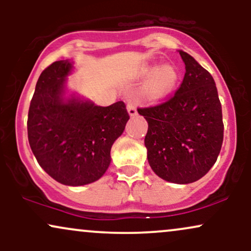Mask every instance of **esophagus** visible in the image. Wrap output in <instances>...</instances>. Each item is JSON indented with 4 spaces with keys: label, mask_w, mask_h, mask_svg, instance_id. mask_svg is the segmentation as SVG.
Returning <instances> with one entry per match:
<instances>
[{
    "label": "esophagus",
    "mask_w": 251,
    "mask_h": 251,
    "mask_svg": "<svg viewBox=\"0 0 251 251\" xmlns=\"http://www.w3.org/2000/svg\"><path fill=\"white\" fill-rule=\"evenodd\" d=\"M127 112H128V114L131 117H134V116H137V114H138L137 106H135L134 100H132V99L127 100Z\"/></svg>",
    "instance_id": "obj_1"
}]
</instances>
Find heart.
Wrapping results in <instances>:
<instances>
[{"mask_svg": "<svg viewBox=\"0 0 251 251\" xmlns=\"http://www.w3.org/2000/svg\"><path fill=\"white\" fill-rule=\"evenodd\" d=\"M143 76H151L146 93L151 99H160L174 89L178 81V72L175 66L164 65L158 68L155 65H149L142 68Z\"/></svg>", "mask_w": 251, "mask_h": 251, "instance_id": "1", "label": "heart"}]
</instances>
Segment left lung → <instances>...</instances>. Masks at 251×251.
I'll list each match as a JSON object with an SVG mask.
<instances>
[{"label": "left lung", "mask_w": 251, "mask_h": 251, "mask_svg": "<svg viewBox=\"0 0 251 251\" xmlns=\"http://www.w3.org/2000/svg\"><path fill=\"white\" fill-rule=\"evenodd\" d=\"M185 75L175 96L138 108L149 124L148 160L158 177L176 184L201 179L217 160L223 143L222 106L215 80L191 55L179 50Z\"/></svg>", "instance_id": "1"}]
</instances>
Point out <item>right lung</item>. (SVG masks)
Masks as SVG:
<instances>
[{
    "label": "right lung",
    "instance_id": "right-lung-1",
    "mask_svg": "<svg viewBox=\"0 0 251 251\" xmlns=\"http://www.w3.org/2000/svg\"><path fill=\"white\" fill-rule=\"evenodd\" d=\"M74 62L60 60L36 82L28 112V140L40 166L63 185L81 186L101 178L111 164V148L129 116L123 101L98 106L67 96Z\"/></svg>",
    "mask_w": 251,
    "mask_h": 251
}]
</instances>
